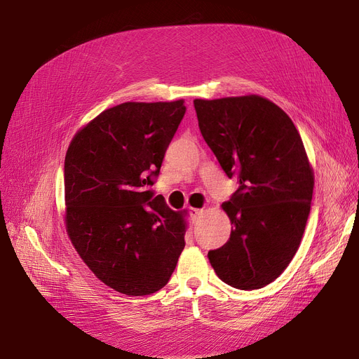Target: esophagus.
<instances>
[{
	"label": "esophagus",
	"instance_id": "34e87169",
	"mask_svg": "<svg viewBox=\"0 0 359 359\" xmlns=\"http://www.w3.org/2000/svg\"><path fill=\"white\" fill-rule=\"evenodd\" d=\"M203 214V210H198V208H190V217L193 222H196L201 219V215Z\"/></svg>",
	"mask_w": 359,
	"mask_h": 359
}]
</instances>
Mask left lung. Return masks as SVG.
I'll use <instances>...</instances> for the list:
<instances>
[{"label": "left lung", "instance_id": "left-lung-1", "mask_svg": "<svg viewBox=\"0 0 359 359\" xmlns=\"http://www.w3.org/2000/svg\"><path fill=\"white\" fill-rule=\"evenodd\" d=\"M201 133L226 175L240 180L222 205L231 238L208 253L222 281L260 289L290 264L306 231L314 173L289 115L256 94L193 102Z\"/></svg>", "mask_w": 359, "mask_h": 359}]
</instances>
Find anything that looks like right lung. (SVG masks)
I'll return each mask as SVG.
<instances>
[{
	"mask_svg": "<svg viewBox=\"0 0 359 359\" xmlns=\"http://www.w3.org/2000/svg\"><path fill=\"white\" fill-rule=\"evenodd\" d=\"M184 114V100L121 103L83 126L67 149V235L94 276L124 295L166 286L186 245L187 212L145 190Z\"/></svg>",
	"mask_w": 359,
	"mask_h": 359,
	"instance_id": "obj_1",
	"label": "right lung"
}]
</instances>
